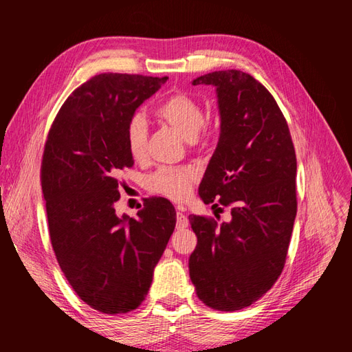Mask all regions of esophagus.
<instances>
[{
  "instance_id": "1",
  "label": "esophagus",
  "mask_w": 352,
  "mask_h": 352,
  "mask_svg": "<svg viewBox=\"0 0 352 352\" xmlns=\"http://www.w3.org/2000/svg\"><path fill=\"white\" fill-rule=\"evenodd\" d=\"M188 227H189V219L184 213V207L178 206L177 207V228L182 230V228H188Z\"/></svg>"
}]
</instances>
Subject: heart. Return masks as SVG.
<instances>
[{"label":"heart","mask_w":352,"mask_h":352,"mask_svg":"<svg viewBox=\"0 0 352 352\" xmlns=\"http://www.w3.org/2000/svg\"><path fill=\"white\" fill-rule=\"evenodd\" d=\"M155 116L169 125L184 139L195 142L204 126V110L189 95L170 96L155 109ZM125 144L134 160H144L146 155V122L144 116L130 119L125 130ZM197 174L190 168H160L148 178V189L174 201H183L190 195Z\"/></svg>","instance_id":"b5f03b06"}]
</instances>
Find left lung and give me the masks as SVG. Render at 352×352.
Segmentation results:
<instances>
[{"label":"left lung","instance_id":"1","mask_svg":"<svg viewBox=\"0 0 352 352\" xmlns=\"http://www.w3.org/2000/svg\"><path fill=\"white\" fill-rule=\"evenodd\" d=\"M192 85L216 87L221 115L199 197L230 207L231 221L189 216L198 237L189 274L206 305L234 311L260 300L286 263L296 216L295 148L278 104L250 74L214 71Z\"/></svg>","mask_w":352,"mask_h":352}]
</instances>
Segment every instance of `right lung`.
I'll return each instance as SVG.
<instances>
[{"instance_id":"1","label":"right lung","mask_w":352,"mask_h":352,"mask_svg":"<svg viewBox=\"0 0 352 352\" xmlns=\"http://www.w3.org/2000/svg\"><path fill=\"white\" fill-rule=\"evenodd\" d=\"M168 77L100 74L74 91L51 125L41 182L52 250L72 289L92 309H138L175 228V208L149 198L136 218L118 216V174L133 166L125 130Z\"/></svg>"}]
</instances>
